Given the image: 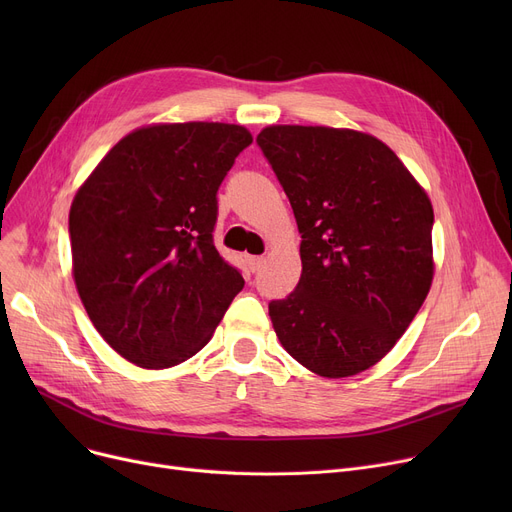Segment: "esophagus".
<instances>
[{
	"label": "esophagus",
	"mask_w": 512,
	"mask_h": 512,
	"mask_svg": "<svg viewBox=\"0 0 512 512\" xmlns=\"http://www.w3.org/2000/svg\"><path fill=\"white\" fill-rule=\"evenodd\" d=\"M247 263H249V270H251V272H257L259 267L265 263V259H263V257H249Z\"/></svg>",
	"instance_id": "34e87169"
}]
</instances>
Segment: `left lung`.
<instances>
[{
  "label": "left lung",
  "mask_w": 512,
  "mask_h": 512,
  "mask_svg": "<svg viewBox=\"0 0 512 512\" xmlns=\"http://www.w3.org/2000/svg\"><path fill=\"white\" fill-rule=\"evenodd\" d=\"M257 143L301 232V280L270 317L284 351L351 378L407 332L434 280V207L398 155L353 128L274 124Z\"/></svg>",
  "instance_id": "8db88e82"
}]
</instances>
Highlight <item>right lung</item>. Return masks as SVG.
Segmentation results:
<instances>
[{"label": "right lung", "mask_w": 512, "mask_h": 512, "mask_svg": "<svg viewBox=\"0 0 512 512\" xmlns=\"http://www.w3.org/2000/svg\"><path fill=\"white\" fill-rule=\"evenodd\" d=\"M253 134L224 122L128 132L76 191L72 278L101 338L143 369L211 340L245 280L213 245L215 193Z\"/></svg>", "instance_id": "obj_1"}]
</instances>
